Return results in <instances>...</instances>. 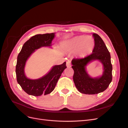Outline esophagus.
Segmentation results:
<instances>
[{
    "mask_svg": "<svg viewBox=\"0 0 128 128\" xmlns=\"http://www.w3.org/2000/svg\"><path fill=\"white\" fill-rule=\"evenodd\" d=\"M66 66L67 67H71V62H70V61H67V62H66Z\"/></svg>",
    "mask_w": 128,
    "mask_h": 128,
    "instance_id": "esophagus-1",
    "label": "esophagus"
}]
</instances>
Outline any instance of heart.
<instances>
[{
  "label": "heart",
  "mask_w": 128,
  "mask_h": 128,
  "mask_svg": "<svg viewBox=\"0 0 128 128\" xmlns=\"http://www.w3.org/2000/svg\"><path fill=\"white\" fill-rule=\"evenodd\" d=\"M94 40L91 36H78L66 42V46L69 51L76 50L77 55L85 57L91 53L94 47Z\"/></svg>",
  "instance_id": "1"
}]
</instances>
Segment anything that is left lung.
<instances>
[{"mask_svg":"<svg viewBox=\"0 0 128 128\" xmlns=\"http://www.w3.org/2000/svg\"><path fill=\"white\" fill-rule=\"evenodd\" d=\"M94 47L91 54L84 58H74L72 64L74 73V82L80 93L95 94L106 90L112 80V65L110 53L104 41L98 34H93ZM98 60L103 65L104 72L100 77L92 78L86 71V66L90 62Z\"/></svg>","mask_w":128,"mask_h":128,"instance_id":"obj_1","label":"left lung"}]
</instances>
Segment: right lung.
<instances>
[{
	"label": "right lung",
	"mask_w": 128,
	"mask_h": 128,
	"mask_svg": "<svg viewBox=\"0 0 128 128\" xmlns=\"http://www.w3.org/2000/svg\"><path fill=\"white\" fill-rule=\"evenodd\" d=\"M55 33L38 34L31 37L23 45L18 56L16 75L18 83L26 94L34 96L48 94L54 89L61 74L67 68L64 62L54 66L47 74L36 80L27 78L24 74L26 61L36 50L44 46H51Z\"/></svg>",
	"instance_id": "add662e5"
}]
</instances>
